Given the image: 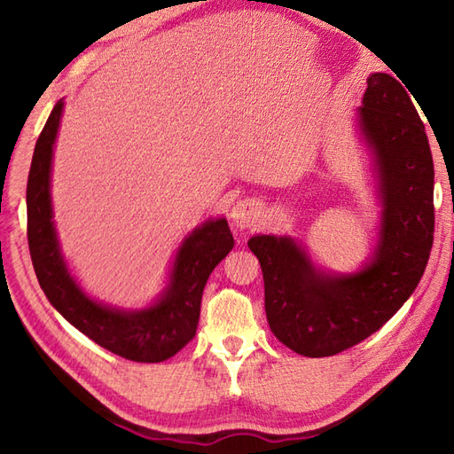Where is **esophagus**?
I'll return each mask as SVG.
<instances>
[{"label":"esophagus","instance_id":"obj_1","mask_svg":"<svg viewBox=\"0 0 454 454\" xmlns=\"http://www.w3.org/2000/svg\"><path fill=\"white\" fill-rule=\"evenodd\" d=\"M230 218L239 230L255 228L263 220V205L257 199H239L230 210Z\"/></svg>","mask_w":454,"mask_h":454}]
</instances>
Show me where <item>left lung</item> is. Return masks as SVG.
<instances>
[{
  "label": "left lung",
  "instance_id": "1",
  "mask_svg": "<svg viewBox=\"0 0 454 454\" xmlns=\"http://www.w3.org/2000/svg\"><path fill=\"white\" fill-rule=\"evenodd\" d=\"M366 85L359 119L384 202L372 263L351 277H327L293 239L255 236L247 242L262 263L271 332L306 356L337 355L380 330L416 291L433 246L435 173L426 127L396 78L372 74Z\"/></svg>",
  "mask_w": 454,
  "mask_h": 454
}]
</instances>
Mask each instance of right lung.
<instances>
[{"instance_id":"right-lung-1","label":"right lung","mask_w":454,"mask_h":454,"mask_svg":"<svg viewBox=\"0 0 454 454\" xmlns=\"http://www.w3.org/2000/svg\"><path fill=\"white\" fill-rule=\"evenodd\" d=\"M64 103L58 101L36 140L27 181V239L38 285L51 304L91 341L137 363H160L183 349L197 332L207 278L234 238L224 218L210 220L181 246L171 285L161 301L142 312H119L90 301L58 252L51 208V161Z\"/></svg>"}]
</instances>
